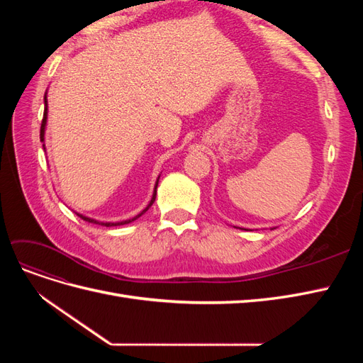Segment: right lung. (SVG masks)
<instances>
[{"label":"right lung","instance_id":"obj_1","mask_svg":"<svg viewBox=\"0 0 363 363\" xmlns=\"http://www.w3.org/2000/svg\"><path fill=\"white\" fill-rule=\"evenodd\" d=\"M45 124H47V96H45V111H43V118H42V124H40V140L43 142V133H45ZM157 183H159V180H157ZM157 183H156V188H155V194H152V199H151V201H150V204L144 208V211H142L138 216H135V218H131V219H127V221H121V223H100V221H95V219H91V218H86V216H83V215H79L82 219H84V221H87V223H94V224H100V225H106V227H112V225H124V224H128V223H131V221H135V219H138L140 215H144L148 208L151 207V204L155 203V200H156V189H157Z\"/></svg>","mask_w":363,"mask_h":363}]
</instances>
